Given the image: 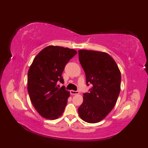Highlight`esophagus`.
Instances as JSON below:
<instances>
[{
	"label": "esophagus",
	"instance_id": "34e87169",
	"mask_svg": "<svg viewBox=\"0 0 148 148\" xmlns=\"http://www.w3.org/2000/svg\"><path fill=\"white\" fill-rule=\"evenodd\" d=\"M71 95H77V94H79V91H74V90H71Z\"/></svg>",
	"mask_w": 148,
	"mask_h": 148
}]
</instances>
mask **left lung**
Instances as JSON below:
<instances>
[{
	"mask_svg": "<svg viewBox=\"0 0 148 148\" xmlns=\"http://www.w3.org/2000/svg\"><path fill=\"white\" fill-rule=\"evenodd\" d=\"M79 61L84 70L89 92L78 108L80 118L89 123L104 119L116 104L121 87V72L114 59L105 52L81 49Z\"/></svg>",
	"mask_w": 148,
	"mask_h": 148,
	"instance_id": "obj_1",
	"label": "left lung"
}]
</instances>
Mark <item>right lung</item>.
I'll return each instance as SVG.
<instances>
[{
    "label": "right lung",
    "instance_id": "obj_1",
    "mask_svg": "<svg viewBox=\"0 0 148 148\" xmlns=\"http://www.w3.org/2000/svg\"><path fill=\"white\" fill-rule=\"evenodd\" d=\"M77 53L68 47L49 46L34 57L28 71L27 89L32 104L44 118L56 119L64 112L70 97L62 73L68 62Z\"/></svg>",
    "mask_w": 148,
    "mask_h": 148
}]
</instances>
